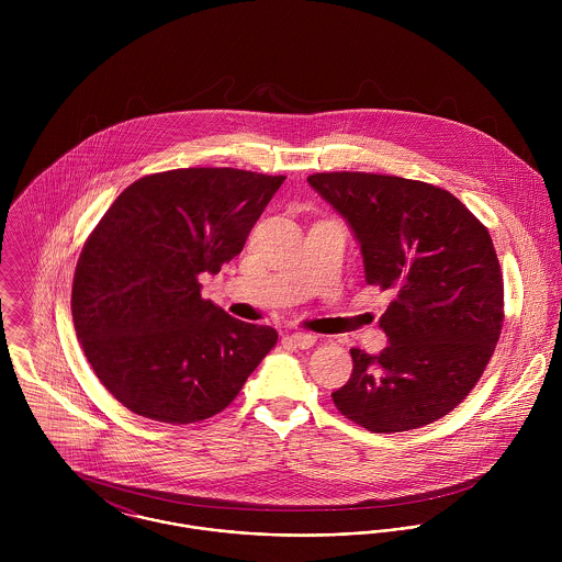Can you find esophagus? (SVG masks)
Returning <instances> with one entry per match:
<instances>
[{
	"label": "esophagus",
	"mask_w": 562,
	"mask_h": 562,
	"mask_svg": "<svg viewBox=\"0 0 562 562\" xmlns=\"http://www.w3.org/2000/svg\"><path fill=\"white\" fill-rule=\"evenodd\" d=\"M288 339H290L296 348H303V350H305V348H312L318 337L312 335V333H301V330H299V333H290Z\"/></svg>",
	"instance_id": "34e87169"
}]
</instances>
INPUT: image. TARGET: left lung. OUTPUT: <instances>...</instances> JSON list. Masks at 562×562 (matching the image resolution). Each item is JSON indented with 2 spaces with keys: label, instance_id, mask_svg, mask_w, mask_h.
Segmentation results:
<instances>
[{
  "label": "left lung",
  "instance_id": "1",
  "mask_svg": "<svg viewBox=\"0 0 562 562\" xmlns=\"http://www.w3.org/2000/svg\"><path fill=\"white\" fill-rule=\"evenodd\" d=\"M310 186L348 223L366 281L390 290V346L350 348L352 374L333 392L372 432L426 426L468 398L495 350L504 281L491 236L448 190L374 172H316Z\"/></svg>",
  "mask_w": 562,
  "mask_h": 562
}]
</instances>
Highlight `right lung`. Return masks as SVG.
<instances>
[{
	"mask_svg": "<svg viewBox=\"0 0 562 562\" xmlns=\"http://www.w3.org/2000/svg\"><path fill=\"white\" fill-rule=\"evenodd\" d=\"M285 181L177 168L125 188L81 248L71 312L88 363L130 411L192 424L223 411L277 344L201 299L199 274L240 255Z\"/></svg>",
	"mask_w": 562,
	"mask_h": 562,
	"instance_id": "1",
	"label": "right lung"
}]
</instances>
